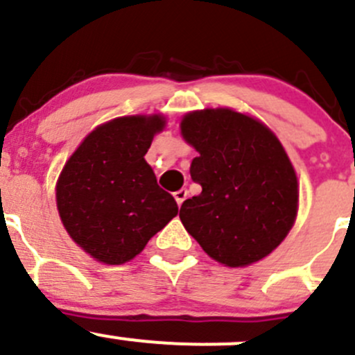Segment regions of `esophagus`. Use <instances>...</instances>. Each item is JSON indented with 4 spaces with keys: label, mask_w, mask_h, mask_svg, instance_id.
<instances>
[{
    "label": "esophagus",
    "mask_w": 355,
    "mask_h": 355,
    "mask_svg": "<svg viewBox=\"0 0 355 355\" xmlns=\"http://www.w3.org/2000/svg\"><path fill=\"white\" fill-rule=\"evenodd\" d=\"M185 199H187V191H185V189H180V191L175 192V200H177L178 206H182Z\"/></svg>",
    "instance_id": "1"
}]
</instances>
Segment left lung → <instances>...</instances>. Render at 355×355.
Masks as SVG:
<instances>
[{"mask_svg":"<svg viewBox=\"0 0 355 355\" xmlns=\"http://www.w3.org/2000/svg\"><path fill=\"white\" fill-rule=\"evenodd\" d=\"M180 130L199 153L191 177L202 187L182 204L185 230L225 266H249L273 252L299 209L295 170L277 135L228 108L187 113Z\"/></svg>","mask_w":355,"mask_h":355,"instance_id":"left-lung-1","label":"left lung"}]
</instances>
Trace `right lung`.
<instances>
[{"mask_svg":"<svg viewBox=\"0 0 355 355\" xmlns=\"http://www.w3.org/2000/svg\"><path fill=\"white\" fill-rule=\"evenodd\" d=\"M161 114L121 116L96 127L56 182V206L73 242L105 264L142 252L178 206L157 185L146 153L164 128Z\"/></svg>","mask_w":355,"mask_h":355,"instance_id":"1","label":"right lung"}]
</instances>
